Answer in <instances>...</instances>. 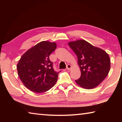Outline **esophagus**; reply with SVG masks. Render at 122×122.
<instances>
[{"label":"esophagus","mask_w":122,"mask_h":122,"mask_svg":"<svg viewBox=\"0 0 122 122\" xmlns=\"http://www.w3.org/2000/svg\"><path fill=\"white\" fill-rule=\"evenodd\" d=\"M71 65H69V64H68V65H67V69L68 70H70V69H71Z\"/></svg>","instance_id":"1"}]
</instances>
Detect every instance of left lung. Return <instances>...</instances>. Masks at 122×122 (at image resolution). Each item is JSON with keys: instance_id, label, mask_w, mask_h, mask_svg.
<instances>
[{"instance_id": "obj_1", "label": "left lung", "mask_w": 122, "mask_h": 122, "mask_svg": "<svg viewBox=\"0 0 122 122\" xmlns=\"http://www.w3.org/2000/svg\"><path fill=\"white\" fill-rule=\"evenodd\" d=\"M78 58L81 75L76 83L81 87L91 89L97 86L104 80L110 69L108 54L84 40L68 42Z\"/></svg>"}]
</instances>
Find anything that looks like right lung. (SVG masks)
<instances>
[{
    "label": "right lung",
    "instance_id": "right-lung-1",
    "mask_svg": "<svg viewBox=\"0 0 122 122\" xmlns=\"http://www.w3.org/2000/svg\"><path fill=\"white\" fill-rule=\"evenodd\" d=\"M56 46L54 42L43 41L22 55L16 68L22 83L29 90L44 92L56 83L59 72L54 70L49 56Z\"/></svg>",
    "mask_w": 122,
    "mask_h": 122
}]
</instances>
